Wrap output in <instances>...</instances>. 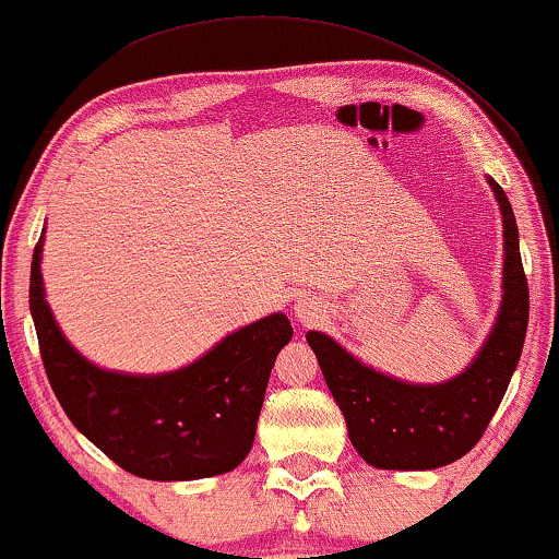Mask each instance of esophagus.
Wrapping results in <instances>:
<instances>
[{
	"mask_svg": "<svg viewBox=\"0 0 559 559\" xmlns=\"http://www.w3.org/2000/svg\"><path fill=\"white\" fill-rule=\"evenodd\" d=\"M294 317H296V321L301 326H313V324H319V321L326 317V309H324V306H321V301H319L317 296L304 294V296L296 298Z\"/></svg>",
	"mask_w": 559,
	"mask_h": 559,
	"instance_id": "esophagus-1",
	"label": "esophagus"
}]
</instances>
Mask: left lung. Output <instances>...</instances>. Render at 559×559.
<instances>
[{"label":"left lung","mask_w":559,"mask_h":559,"mask_svg":"<svg viewBox=\"0 0 559 559\" xmlns=\"http://www.w3.org/2000/svg\"><path fill=\"white\" fill-rule=\"evenodd\" d=\"M486 182L504 225V278L497 321L463 372L438 384L405 382L365 365L329 334L306 332L352 445L369 466L428 471L459 461L484 436L512 380L530 321V290L512 204L491 177Z\"/></svg>","instance_id":"8db88e82"}]
</instances>
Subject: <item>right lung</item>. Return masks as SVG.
Returning a JSON list of instances; mask_svg holds the SVG:
<instances>
[{
	"instance_id": "add662e5",
	"label": "right lung",
	"mask_w": 559,
	"mask_h": 559,
	"mask_svg": "<svg viewBox=\"0 0 559 559\" xmlns=\"http://www.w3.org/2000/svg\"><path fill=\"white\" fill-rule=\"evenodd\" d=\"M40 235L29 311L55 397L70 423L123 471L148 481H194L238 468L255 440L278 352L294 336L271 313L219 340L200 359L162 374H129L85 359L60 332L45 298Z\"/></svg>"
}]
</instances>
